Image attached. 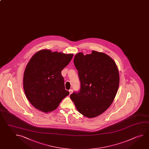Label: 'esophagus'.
I'll list each match as a JSON object with an SVG mask.
<instances>
[{"label":"esophagus","mask_w":149,"mask_h":149,"mask_svg":"<svg viewBox=\"0 0 149 149\" xmlns=\"http://www.w3.org/2000/svg\"><path fill=\"white\" fill-rule=\"evenodd\" d=\"M69 92H70V94H72V93H73V89H70V90H69Z\"/></svg>","instance_id":"1"}]
</instances>
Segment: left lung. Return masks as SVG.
<instances>
[{"instance_id":"obj_1","label":"left lung","mask_w":149,"mask_h":149,"mask_svg":"<svg viewBox=\"0 0 149 149\" xmlns=\"http://www.w3.org/2000/svg\"><path fill=\"white\" fill-rule=\"evenodd\" d=\"M74 63L78 71L81 88L70 98L81 114L96 117L110 107L119 85V74L115 61L104 53L76 54Z\"/></svg>"}]
</instances>
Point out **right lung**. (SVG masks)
Instances as JSON below:
<instances>
[{"instance_id":"right-lung-1","label":"right lung","mask_w":149,"mask_h":149,"mask_svg":"<svg viewBox=\"0 0 149 149\" xmlns=\"http://www.w3.org/2000/svg\"><path fill=\"white\" fill-rule=\"evenodd\" d=\"M73 56V54L42 50L29 61L24 72V91L37 109L47 113L52 111L70 94L65 89L61 71Z\"/></svg>"}]
</instances>
